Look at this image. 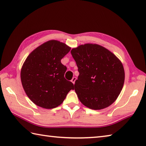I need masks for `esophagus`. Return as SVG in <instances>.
Wrapping results in <instances>:
<instances>
[{
    "label": "esophagus",
    "mask_w": 146,
    "mask_h": 146,
    "mask_svg": "<svg viewBox=\"0 0 146 146\" xmlns=\"http://www.w3.org/2000/svg\"><path fill=\"white\" fill-rule=\"evenodd\" d=\"M76 80V77H73V78H72V80H71V82H72V83H73V84H75Z\"/></svg>",
    "instance_id": "obj_1"
}]
</instances>
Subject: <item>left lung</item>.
<instances>
[{"label":"left lung","mask_w":146,"mask_h":146,"mask_svg":"<svg viewBox=\"0 0 146 146\" xmlns=\"http://www.w3.org/2000/svg\"><path fill=\"white\" fill-rule=\"evenodd\" d=\"M78 68L75 90L80 101L90 109L101 110L119 97L125 80L122 62L97 44H82L71 51Z\"/></svg>","instance_id":"left-lung-1"}]
</instances>
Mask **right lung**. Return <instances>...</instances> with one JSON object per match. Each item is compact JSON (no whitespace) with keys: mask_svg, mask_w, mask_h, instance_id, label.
<instances>
[{"mask_svg":"<svg viewBox=\"0 0 146 146\" xmlns=\"http://www.w3.org/2000/svg\"><path fill=\"white\" fill-rule=\"evenodd\" d=\"M71 48L56 40H50L36 48L22 66L21 80L27 97L34 104L47 109L61 105L68 93L74 89L64 78L66 67L61 60Z\"/></svg>","mask_w":146,"mask_h":146,"instance_id":"obj_1","label":"right lung"}]
</instances>
